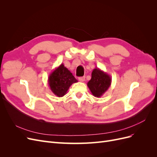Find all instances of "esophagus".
<instances>
[{
	"instance_id": "1",
	"label": "esophagus",
	"mask_w": 157,
	"mask_h": 157,
	"mask_svg": "<svg viewBox=\"0 0 157 157\" xmlns=\"http://www.w3.org/2000/svg\"><path fill=\"white\" fill-rule=\"evenodd\" d=\"M78 80L80 82H84L85 80V77H79Z\"/></svg>"
}]
</instances>
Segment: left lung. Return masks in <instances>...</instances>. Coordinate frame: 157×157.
<instances>
[{
    "label": "left lung",
    "instance_id": "8db88e82",
    "mask_svg": "<svg viewBox=\"0 0 157 157\" xmlns=\"http://www.w3.org/2000/svg\"><path fill=\"white\" fill-rule=\"evenodd\" d=\"M110 75L99 68H95L92 73V78L87 86L94 96L100 98L110 87L111 84Z\"/></svg>",
    "mask_w": 157,
    "mask_h": 157
}]
</instances>
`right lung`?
<instances>
[{
  "label": "right lung",
  "instance_id": "right-lung-1",
  "mask_svg": "<svg viewBox=\"0 0 157 157\" xmlns=\"http://www.w3.org/2000/svg\"><path fill=\"white\" fill-rule=\"evenodd\" d=\"M78 80L63 63L50 74L48 82L52 92L59 98L66 94L69 87Z\"/></svg>",
  "mask_w": 157,
  "mask_h": 157
}]
</instances>
